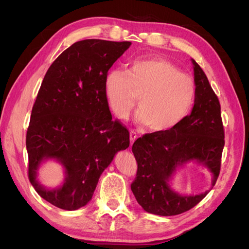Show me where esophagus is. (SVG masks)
<instances>
[{
	"label": "esophagus",
	"instance_id": "34e87169",
	"mask_svg": "<svg viewBox=\"0 0 249 249\" xmlns=\"http://www.w3.org/2000/svg\"><path fill=\"white\" fill-rule=\"evenodd\" d=\"M137 139V134H136V132H134V131H131L130 132V140H131V146L133 145V143L135 142V140Z\"/></svg>",
	"mask_w": 249,
	"mask_h": 249
}]
</instances>
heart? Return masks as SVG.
<instances>
[{
  "mask_svg": "<svg viewBox=\"0 0 249 249\" xmlns=\"http://www.w3.org/2000/svg\"><path fill=\"white\" fill-rule=\"evenodd\" d=\"M104 94L120 119L127 117L139 95L135 123L164 132L177 126L190 111L195 85L173 63L152 57L135 60L126 71H109L104 79Z\"/></svg>",
  "mask_w": 249,
  "mask_h": 249,
  "instance_id": "heart-1",
  "label": "heart"
}]
</instances>
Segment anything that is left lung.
<instances>
[{
  "label": "left lung",
  "mask_w": 249,
  "mask_h": 249,
  "mask_svg": "<svg viewBox=\"0 0 249 249\" xmlns=\"http://www.w3.org/2000/svg\"><path fill=\"white\" fill-rule=\"evenodd\" d=\"M191 62L195 97L190 114L168 131L138 138L132 146L138 170L131 189L141 208L150 214L173 216L192 209L219 176L224 146L220 104L200 66L193 59ZM190 161L206 167L213 176L205 193L182 195L171 187L176 171Z\"/></svg>",
  "instance_id": "obj_1"
}]
</instances>
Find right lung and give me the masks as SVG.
I'll return each instance as SVG.
<instances>
[{
	"label": "right lung",
	"mask_w": 249,
	"mask_h": 249,
	"mask_svg": "<svg viewBox=\"0 0 249 249\" xmlns=\"http://www.w3.org/2000/svg\"><path fill=\"white\" fill-rule=\"evenodd\" d=\"M132 42L85 39L66 49L48 70L27 132L29 179L40 196L74 211L91 200L99 178L115 155L130 145V134L113 120L104 79ZM62 165L64 182L55 188L38 179L41 165Z\"/></svg>",
	"instance_id": "right-lung-1"
}]
</instances>
